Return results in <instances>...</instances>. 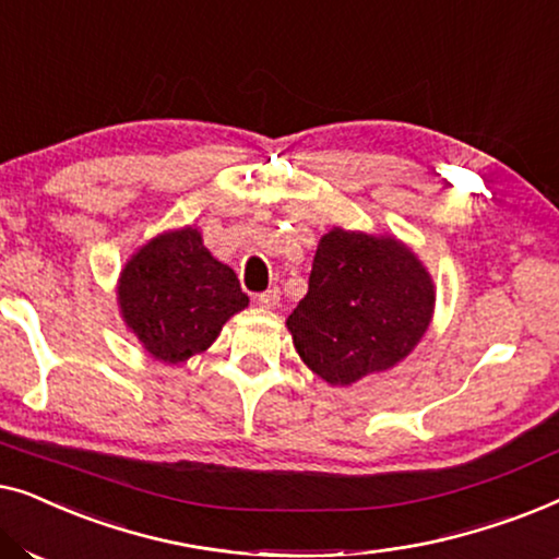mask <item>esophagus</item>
<instances>
[{
  "label": "esophagus",
  "instance_id": "obj_1",
  "mask_svg": "<svg viewBox=\"0 0 559 559\" xmlns=\"http://www.w3.org/2000/svg\"><path fill=\"white\" fill-rule=\"evenodd\" d=\"M277 302H280V289L277 287H272V289H266V293L257 295V305H259V308H264V310L277 308Z\"/></svg>",
  "mask_w": 559,
  "mask_h": 559
}]
</instances>
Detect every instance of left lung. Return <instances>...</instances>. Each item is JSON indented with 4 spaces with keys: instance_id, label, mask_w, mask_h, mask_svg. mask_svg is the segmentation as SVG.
Wrapping results in <instances>:
<instances>
[{
    "instance_id": "obj_1",
    "label": "left lung",
    "mask_w": 559,
    "mask_h": 559,
    "mask_svg": "<svg viewBox=\"0 0 559 559\" xmlns=\"http://www.w3.org/2000/svg\"><path fill=\"white\" fill-rule=\"evenodd\" d=\"M432 310V277L407 243L335 226L318 243L287 331L312 373L350 386L409 356Z\"/></svg>"
}]
</instances>
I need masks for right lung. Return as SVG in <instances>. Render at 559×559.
I'll list each match as a JSON object with an SVG mask.
<instances>
[{
  "instance_id": "right-lung-1",
  "label": "right lung",
  "mask_w": 559,
  "mask_h": 559,
  "mask_svg": "<svg viewBox=\"0 0 559 559\" xmlns=\"http://www.w3.org/2000/svg\"><path fill=\"white\" fill-rule=\"evenodd\" d=\"M121 318L152 358L188 361L249 305L231 266L203 247L198 228L165 231L136 249L119 274Z\"/></svg>"
}]
</instances>
